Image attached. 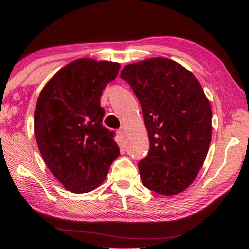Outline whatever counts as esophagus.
Returning <instances> with one entry per match:
<instances>
[{"mask_svg": "<svg viewBox=\"0 0 249 249\" xmlns=\"http://www.w3.org/2000/svg\"><path fill=\"white\" fill-rule=\"evenodd\" d=\"M117 134H119V136L124 137V135H125V128H124V127H121L119 130H117Z\"/></svg>", "mask_w": 249, "mask_h": 249, "instance_id": "1", "label": "esophagus"}]
</instances>
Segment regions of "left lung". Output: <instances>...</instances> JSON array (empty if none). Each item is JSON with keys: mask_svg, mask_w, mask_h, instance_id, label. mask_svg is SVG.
<instances>
[{"mask_svg": "<svg viewBox=\"0 0 249 249\" xmlns=\"http://www.w3.org/2000/svg\"><path fill=\"white\" fill-rule=\"evenodd\" d=\"M140 101L149 151L138 162L147 189L182 192L196 178L212 136V111L200 82L168 58L127 65L121 72Z\"/></svg>", "mask_w": 249, "mask_h": 249, "instance_id": "left-lung-1", "label": "left lung"}]
</instances>
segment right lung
<instances>
[{"label":"right lung","instance_id":"add662e5","mask_svg":"<svg viewBox=\"0 0 249 249\" xmlns=\"http://www.w3.org/2000/svg\"><path fill=\"white\" fill-rule=\"evenodd\" d=\"M120 64L78 59L60 69L40 92L34 129L44 161L71 192L94 190L119 157L115 133L102 125L100 98Z\"/></svg>","mask_w":249,"mask_h":249}]
</instances>
